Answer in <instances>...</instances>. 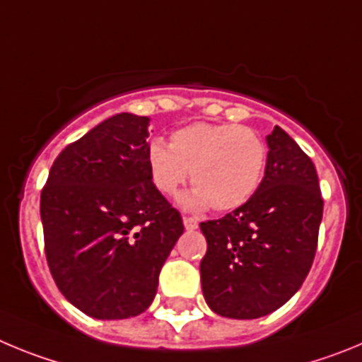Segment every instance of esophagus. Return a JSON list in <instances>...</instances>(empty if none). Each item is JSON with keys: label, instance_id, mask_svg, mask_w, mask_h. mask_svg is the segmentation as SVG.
Returning <instances> with one entry per match:
<instances>
[{"label": "esophagus", "instance_id": "esophagus-1", "mask_svg": "<svg viewBox=\"0 0 362 362\" xmlns=\"http://www.w3.org/2000/svg\"><path fill=\"white\" fill-rule=\"evenodd\" d=\"M184 227L187 230H194L198 227V221L194 220V218H189V216H184Z\"/></svg>", "mask_w": 362, "mask_h": 362}]
</instances>
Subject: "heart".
<instances>
[{
    "label": "heart",
    "instance_id": "obj_1",
    "mask_svg": "<svg viewBox=\"0 0 362 362\" xmlns=\"http://www.w3.org/2000/svg\"><path fill=\"white\" fill-rule=\"evenodd\" d=\"M267 149L256 129L229 122H193L171 133L165 144L153 139L148 148V168L153 185L164 194L177 193L189 178L194 189L182 194L180 205L200 211L242 207L262 185L267 169Z\"/></svg>",
    "mask_w": 362,
    "mask_h": 362
}]
</instances>
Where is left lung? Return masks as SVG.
<instances>
[{"mask_svg": "<svg viewBox=\"0 0 362 362\" xmlns=\"http://www.w3.org/2000/svg\"><path fill=\"white\" fill-rule=\"evenodd\" d=\"M267 169L249 202L202 221L207 252L200 276L218 315L256 319L283 307L314 262L323 198L310 158L279 126L267 135Z\"/></svg>", "mask_w": 362, "mask_h": 362, "instance_id": "left-lung-1", "label": "left lung"}]
</instances>
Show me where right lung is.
<instances>
[{"label": "right lung", "mask_w": 362, "mask_h": 362, "mask_svg": "<svg viewBox=\"0 0 362 362\" xmlns=\"http://www.w3.org/2000/svg\"><path fill=\"white\" fill-rule=\"evenodd\" d=\"M148 126L133 113L103 120L59 153L41 191L52 278L90 317L142 314L184 233L180 213L149 177Z\"/></svg>", "instance_id": "1"}]
</instances>
